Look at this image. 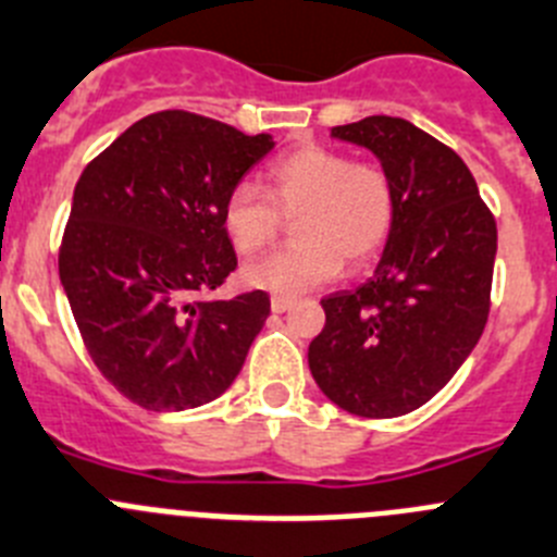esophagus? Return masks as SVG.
<instances>
[{
    "mask_svg": "<svg viewBox=\"0 0 557 557\" xmlns=\"http://www.w3.org/2000/svg\"><path fill=\"white\" fill-rule=\"evenodd\" d=\"M290 305H294V297H283V294L272 297V310H274V313H283V310H288Z\"/></svg>",
    "mask_w": 557,
    "mask_h": 557,
    "instance_id": "esophagus-1",
    "label": "esophagus"
}]
</instances>
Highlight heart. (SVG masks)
Masks as SVG:
<instances>
[{
    "label": "heart",
    "instance_id": "b5f03b06",
    "mask_svg": "<svg viewBox=\"0 0 557 557\" xmlns=\"http://www.w3.org/2000/svg\"><path fill=\"white\" fill-rule=\"evenodd\" d=\"M267 198L258 185L238 183L227 194L222 224L235 252L267 249L294 219L297 244L255 260L244 283L272 294H302L341 272V263H366L388 242L397 219V188L380 163L308 144L280 158L267 174Z\"/></svg>",
    "mask_w": 557,
    "mask_h": 557
}]
</instances>
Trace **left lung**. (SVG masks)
<instances>
[{"mask_svg": "<svg viewBox=\"0 0 557 557\" xmlns=\"http://www.w3.org/2000/svg\"><path fill=\"white\" fill-rule=\"evenodd\" d=\"M333 138L377 154L397 219L374 277L322 299L308 366L338 408L394 419L433 399L483 335L497 222L463 160L405 119H360Z\"/></svg>", "mask_w": 557, "mask_h": 557, "instance_id": "obj_1", "label": "left lung"}]
</instances>
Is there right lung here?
<instances>
[{"label":"right lung","mask_w":557,"mask_h":557,"mask_svg":"<svg viewBox=\"0 0 557 557\" xmlns=\"http://www.w3.org/2000/svg\"><path fill=\"white\" fill-rule=\"evenodd\" d=\"M272 147L267 133L160 110L79 174L60 283L85 349L129 403L199 408L242 372L272 310L269 294H202L238 267L222 224L224 199Z\"/></svg>","instance_id":"right-lung-1"}]
</instances>
